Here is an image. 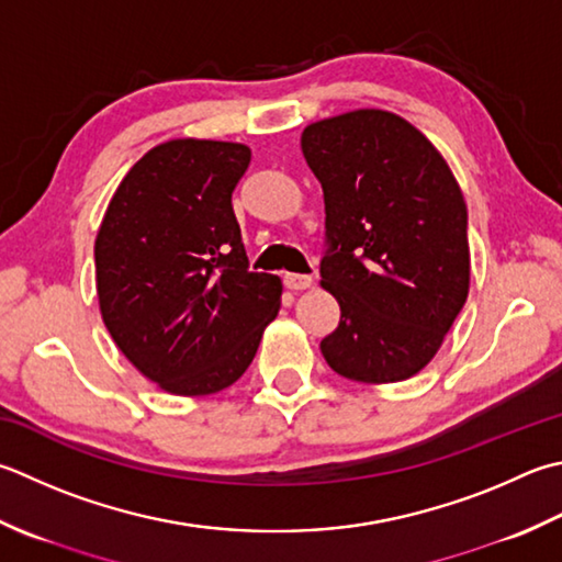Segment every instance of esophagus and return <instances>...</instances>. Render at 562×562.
I'll list each match as a JSON object with an SVG mask.
<instances>
[{
	"label": "esophagus",
	"instance_id": "obj_1",
	"mask_svg": "<svg viewBox=\"0 0 562 562\" xmlns=\"http://www.w3.org/2000/svg\"><path fill=\"white\" fill-rule=\"evenodd\" d=\"M312 282H314L312 274H296V272L284 274V284H288L290 290H306L312 288Z\"/></svg>",
	"mask_w": 562,
	"mask_h": 562
}]
</instances>
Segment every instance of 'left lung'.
<instances>
[{"label":"left lung","mask_w":562,"mask_h":562,"mask_svg":"<svg viewBox=\"0 0 562 562\" xmlns=\"http://www.w3.org/2000/svg\"><path fill=\"white\" fill-rule=\"evenodd\" d=\"M302 153L324 190L322 288L340 306L322 353L356 382L412 378L468 300L463 192L434 143L382 109L310 124Z\"/></svg>","instance_id":"1"}]
</instances>
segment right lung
I'll return each instance as SVG.
<instances>
[{"label": "right lung", "instance_id": "add662e5", "mask_svg": "<svg viewBox=\"0 0 562 562\" xmlns=\"http://www.w3.org/2000/svg\"><path fill=\"white\" fill-rule=\"evenodd\" d=\"M250 148L178 138L121 180L94 240L104 326L134 366L184 397L234 384L278 316V274L250 272L234 194Z\"/></svg>", "mask_w": 562, "mask_h": 562}]
</instances>
